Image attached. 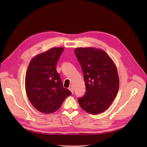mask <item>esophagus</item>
<instances>
[{
    "label": "esophagus",
    "instance_id": "esophagus-1",
    "mask_svg": "<svg viewBox=\"0 0 147 147\" xmlns=\"http://www.w3.org/2000/svg\"><path fill=\"white\" fill-rule=\"evenodd\" d=\"M69 90H70L72 93H74V88H73V85H70L69 86Z\"/></svg>",
    "mask_w": 147,
    "mask_h": 147
}]
</instances>
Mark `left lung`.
I'll use <instances>...</instances> for the list:
<instances>
[{"mask_svg":"<svg viewBox=\"0 0 147 147\" xmlns=\"http://www.w3.org/2000/svg\"><path fill=\"white\" fill-rule=\"evenodd\" d=\"M83 73L86 92L78 102L84 111L92 114L105 111L116 96L119 87L117 68L102 50L76 48L74 51Z\"/></svg>","mask_w":147,"mask_h":147,"instance_id":"left-lung-1","label":"left lung"}]
</instances>
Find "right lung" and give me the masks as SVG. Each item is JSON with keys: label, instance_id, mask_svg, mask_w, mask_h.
Masks as SVG:
<instances>
[{"label": "right lung", "instance_id": "obj_1", "mask_svg": "<svg viewBox=\"0 0 147 147\" xmlns=\"http://www.w3.org/2000/svg\"><path fill=\"white\" fill-rule=\"evenodd\" d=\"M64 51L52 48L34 57L30 62L25 78V88L32 104L40 112L50 114L57 111L71 92L63 87L56 70Z\"/></svg>", "mask_w": 147, "mask_h": 147}]
</instances>
